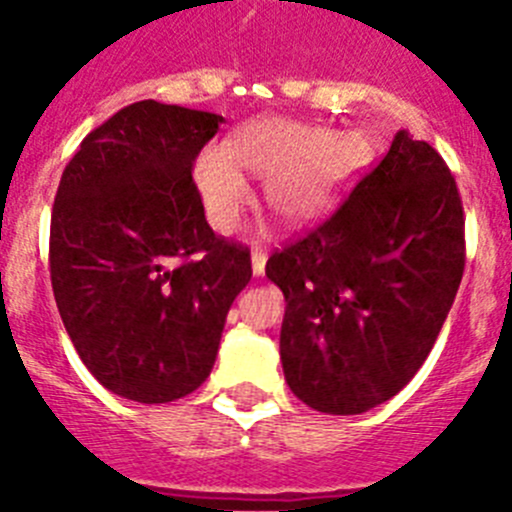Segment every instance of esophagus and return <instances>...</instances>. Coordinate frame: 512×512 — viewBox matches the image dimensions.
Listing matches in <instances>:
<instances>
[{
    "mask_svg": "<svg viewBox=\"0 0 512 512\" xmlns=\"http://www.w3.org/2000/svg\"><path fill=\"white\" fill-rule=\"evenodd\" d=\"M251 269H253V274H256V277H261V274H264V269H266V253L259 251V248L251 253Z\"/></svg>",
    "mask_w": 512,
    "mask_h": 512,
    "instance_id": "1",
    "label": "esophagus"
}]
</instances>
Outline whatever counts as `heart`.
<instances>
[{
  "label": "heart",
  "mask_w": 512,
  "mask_h": 512,
  "mask_svg": "<svg viewBox=\"0 0 512 512\" xmlns=\"http://www.w3.org/2000/svg\"><path fill=\"white\" fill-rule=\"evenodd\" d=\"M364 158L356 135L292 120L251 122L230 148L210 146L194 161V184L217 233H233L251 207L246 174L264 179V200L284 225H305L333 202Z\"/></svg>",
  "instance_id": "heart-1"
}]
</instances>
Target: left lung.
I'll use <instances>...</instances> for the list:
<instances>
[{
    "instance_id": "obj_1",
    "label": "left lung",
    "mask_w": 512,
    "mask_h": 512,
    "mask_svg": "<svg viewBox=\"0 0 512 512\" xmlns=\"http://www.w3.org/2000/svg\"><path fill=\"white\" fill-rule=\"evenodd\" d=\"M464 274V207L449 166L400 130L318 228L271 253L284 379L312 410L359 415L415 377Z\"/></svg>"
}]
</instances>
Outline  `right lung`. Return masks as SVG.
<instances>
[{
	"label": "right lung",
	"instance_id": "obj_1",
	"mask_svg": "<svg viewBox=\"0 0 512 512\" xmlns=\"http://www.w3.org/2000/svg\"><path fill=\"white\" fill-rule=\"evenodd\" d=\"M223 117L156 99L81 140L51 215V284L84 366L125 400L171 402L210 377L251 251L212 233L194 158Z\"/></svg>",
	"mask_w": 512,
	"mask_h": 512
}]
</instances>
